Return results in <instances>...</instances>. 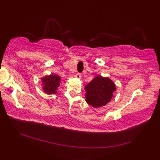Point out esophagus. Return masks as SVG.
<instances>
[{
  "mask_svg": "<svg viewBox=\"0 0 160 160\" xmlns=\"http://www.w3.org/2000/svg\"><path fill=\"white\" fill-rule=\"evenodd\" d=\"M75 78H78V79H80L81 77H82V76H81V74H80V73H77V74H75Z\"/></svg>",
  "mask_w": 160,
  "mask_h": 160,
  "instance_id": "esophagus-1",
  "label": "esophagus"
}]
</instances>
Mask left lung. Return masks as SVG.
<instances>
[{
    "instance_id": "1",
    "label": "left lung",
    "mask_w": 160,
    "mask_h": 160,
    "mask_svg": "<svg viewBox=\"0 0 160 160\" xmlns=\"http://www.w3.org/2000/svg\"><path fill=\"white\" fill-rule=\"evenodd\" d=\"M85 101L94 108L104 107L108 104L116 90V85L109 78L97 75L85 85Z\"/></svg>"
}]
</instances>
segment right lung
Here are the masks:
<instances>
[{
	"label": "right lung",
	"instance_id": "1",
	"mask_svg": "<svg viewBox=\"0 0 160 160\" xmlns=\"http://www.w3.org/2000/svg\"><path fill=\"white\" fill-rule=\"evenodd\" d=\"M42 89L47 94L57 93L58 88L60 86L61 77L58 75H49L43 77L42 79Z\"/></svg>",
	"mask_w": 160,
	"mask_h": 160
}]
</instances>
